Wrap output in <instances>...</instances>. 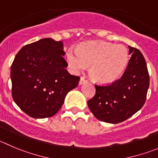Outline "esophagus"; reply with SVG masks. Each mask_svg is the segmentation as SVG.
Instances as JSON below:
<instances>
[{
	"label": "esophagus",
	"mask_w": 158,
	"mask_h": 158,
	"mask_svg": "<svg viewBox=\"0 0 158 158\" xmlns=\"http://www.w3.org/2000/svg\"><path fill=\"white\" fill-rule=\"evenodd\" d=\"M85 82H86V80L85 79V78L84 77H81L80 80H79V85H82V84L85 83Z\"/></svg>",
	"instance_id": "34e87169"
}]
</instances>
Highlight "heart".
Masks as SVG:
<instances>
[{
    "label": "heart",
    "mask_w": 158,
    "mask_h": 158,
    "mask_svg": "<svg viewBox=\"0 0 158 158\" xmlns=\"http://www.w3.org/2000/svg\"><path fill=\"white\" fill-rule=\"evenodd\" d=\"M66 61L72 72L79 73L90 66V76L96 82L109 84L123 74L129 53L124 46L93 41L82 44L78 50L69 49Z\"/></svg>",
    "instance_id": "obj_1"
}]
</instances>
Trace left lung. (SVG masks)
<instances>
[{"instance_id": "left-lung-1", "label": "left lung", "mask_w": 158, "mask_h": 158, "mask_svg": "<svg viewBox=\"0 0 158 158\" xmlns=\"http://www.w3.org/2000/svg\"><path fill=\"white\" fill-rule=\"evenodd\" d=\"M132 54L121 79L107 86L95 85L96 94L88 101L89 110L102 122L117 124L140 110L147 98L150 76L142 53L129 46Z\"/></svg>"}]
</instances>
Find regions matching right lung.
<instances>
[{"instance_id": "right-lung-1", "label": "right lung", "mask_w": 158, "mask_h": 158, "mask_svg": "<svg viewBox=\"0 0 158 158\" xmlns=\"http://www.w3.org/2000/svg\"><path fill=\"white\" fill-rule=\"evenodd\" d=\"M61 41L44 38L23 47L11 67V94L15 104L34 118L54 115L80 78L65 69Z\"/></svg>"}]
</instances>
